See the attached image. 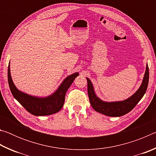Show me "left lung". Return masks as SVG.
<instances>
[{
  "label": "left lung",
  "mask_w": 156,
  "mask_h": 156,
  "mask_svg": "<svg viewBox=\"0 0 156 156\" xmlns=\"http://www.w3.org/2000/svg\"><path fill=\"white\" fill-rule=\"evenodd\" d=\"M149 71L147 65L144 79L138 90L133 96L129 98L128 99L124 100V101L113 102H103L99 99L95 94L91 82L89 78H87L88 96L91 107L96 112L102 113L105 115L112 116V117H118V116H122L126 114L136 107V105L138 103V102L143 97L147 91L148 83H149Z\"/></svg>",
  "instance_id": "1"
}]
</instances>
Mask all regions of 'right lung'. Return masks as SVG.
<instances>
[{
  "instance_id": "1",
  "label": "right lung",
  "mask_w": 156,
  "mask_h": 156,
  "mask_svg": "<svg viewBox=\"0 0 156 156\" xmlns=\"http://www.w3.org/2000/svg\"><path fill=\"white\" fill-rule=\"evenodd\" d=\"M78 76V73L68 76L60 84L58 90L51 96L47 98H39L29 96V95L18 91L13 83L10 75L9 64L8 65V83L12 94L25 109L34 115H47L57 113L62 109L65 102V94L75 78Z\"/></svg>"
}]
</instances>
